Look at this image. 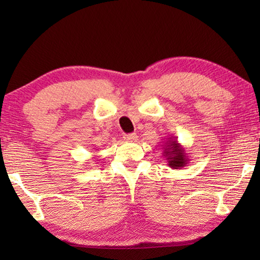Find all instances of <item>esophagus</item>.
Here are the masks:
<instances>
[{"mask_svg":"<svg viewBox=\"0 0 260 260\" xmlns=\"http://www.w3.org/2000/svg\"><path fill=\"white\" fill-rule=\"evenodd\" d=\"M124 139H125L126 141H131V142H133V141H135L136 139H138V135H136L135 133L125 134V135H124Z\"/></svg>","mask_w":260,"mask_h":260,"instance_id":"esophagus-1","label":"esophagus"}]
</instances>
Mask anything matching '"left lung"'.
Returning <instances> with one entry per match:
<instances>
[{
    "label": "left lung",
    "mask_w": 260,
    "mask_h": 260,
    "mask_svg": "<svg viewBox=\"0 0 260 260\" xmlns=\"http://www.w3.org/2000/svg\"><path fill=\"white\" fill-rule=\"evenodd\" d=\"M162 149V155L166 158L167 164L173 170L183 169L188 164L189 158L186 153L184 148L178 142L177 136H170L166 139Z\"/></svg>",
    "instance_id": "left-lung-1"
}]
</instances>
